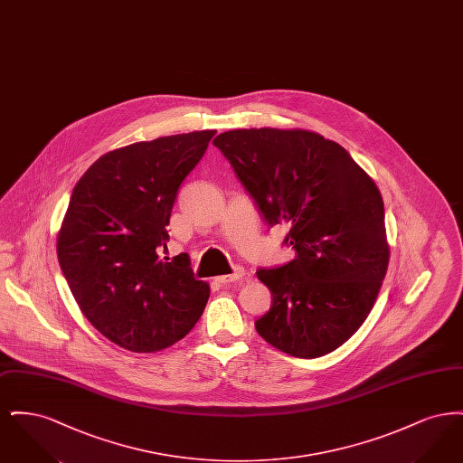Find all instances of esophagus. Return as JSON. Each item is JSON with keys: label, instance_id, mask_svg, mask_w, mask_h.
Instances as JSON below:
<instances>
[{"label": "esophagus", "instance_id": "34e87169", "mask_svg": "<svg viewBox=\"0 0 463 463\" xmlns=\"http://www.w3.org/2000/svg\"><path fill=\"white\" fill-rule=\"evenodd\" d=\"M242 276H244V269H242V267H236L232 274H223V276H219V278H217V281L222 283V285H231V283H236V281L242 279Z\"/></svg>", "mask_w": 463, "mask_h": 463}]
</instances>
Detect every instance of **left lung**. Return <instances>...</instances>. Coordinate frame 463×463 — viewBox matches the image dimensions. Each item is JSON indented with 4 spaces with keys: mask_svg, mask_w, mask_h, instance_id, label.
<instances>
[{
    "mask_svg": "<svg viewBox=\"0 0 463 463\" xmlns=\"http://www.w3.org/2000/svg\"><path fill=\"white\" fill-rule=\"evenodd\" d=\"M272 227L287 223L295 260L260 269L272 307L255 321L272 347L319 357L372 312L389 267L383 199L351 155L300 128L229 130L213 140Z\"/></svg>",
    "mask_w": 463,
    "mask_h": 463,
    "instance_id": "left-lung-1",
    "label": "left lung"
}]
</instances>
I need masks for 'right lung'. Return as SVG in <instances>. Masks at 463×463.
<instances>
[{"label": "right lung", "mask_w": 463, "mask_h": 463, "mask_svg": "<svg viewBox=\"0 0 463 463\" xmlns=\"http://www.w3.org/2000/svg\"><path fill=\"white\" fill-rule=\"evenodd\" d=\"M215 130L159 137L100 156L78 180L57 236V257L74 300L110 342L157 353L184 338L206 307L210 287L185 253L166 250L184 178Z\"/></svg>", "instance_id": "right-lung-1"}]
</instances>
